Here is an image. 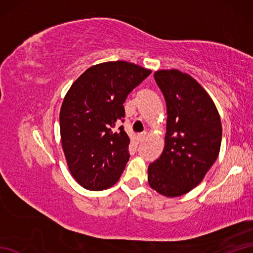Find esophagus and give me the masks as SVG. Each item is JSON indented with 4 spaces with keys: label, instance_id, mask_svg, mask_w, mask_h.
Segmentation results:
<instances>
[{
    "label": "esophagus",
    "instance_id": "1",
    "mask_svg": "<svg viewBox=\"0 0 253 253\" xmlns=\"http://www.w3.org/2000/svg\"><path fill=\"white\" fill-rule=\"evenodd\" d=\"M146 137H147V133L146 132H141V133H139V135L137 136V138H138V141L139 142H142L144 139H146Z\"/></svg>",
    "mask_w": 253,
    "mask_h": 253
}]
</instances>
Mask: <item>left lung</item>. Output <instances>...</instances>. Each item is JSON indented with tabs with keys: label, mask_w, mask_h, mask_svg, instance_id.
I'll return each instance as SVG.
<instances>
[{
	"label": "left lung",
	"mask_w": 253,
	"mask_h": 253,
	"mask_svg": "<svg viewBox=\"0 0 253 253\" xmlns=\"http://www.w3.org/2000/svg\"><path fill=\"white\" fill-rule=\"evenodd\" d=\"M154 79L166 101L165 146L149 165L150 187L178 197L198 186L215 162L222 141L216 106L200 84L177 69L159 71Z\"/></svg>",
	"instance_id": "1"
}]
</instances>
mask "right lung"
Here are the masks:
<instances>
[{"label":"right lung","mask_w":253,"mask_h":253,"mask_svg":"<svg viewBox=\"0 0 253 253\" xmlns=\"http://www.w3.org/2000/svg\"><path fill=\"white\" fill-rule=\"evenodd\" d=\"M125 61L88 68L68 90L60 112V129L68 169L79 185L103 190L120 179L129 160L124 127V102L149 75Z\"/></svg>","instance_id":"right-lung-1"}]
</instances>
